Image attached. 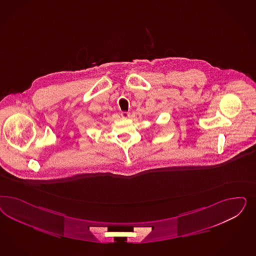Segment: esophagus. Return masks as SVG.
<instances>
[{"label": "esophagus", "instance_id": "esophagus-1", "mask_svg": "<svg viewBox=\"0 0 256 256\" xmlns=\"http://www.w3.org/2000/svg\"><path fill=\"white\" fill-rule=\"evenodd\" d=\"M120 115H122V116L124 118H128L130 116V113H129V112H125V111H124V112H122V113H120Z\"/></svg>", "mask_w": 256, "mask_h": 256}]
</instances>
